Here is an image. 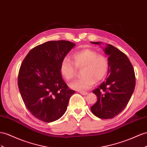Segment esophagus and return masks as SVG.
<instances>
[{"label": "esophagus", "mask_w": 147, "mask_h": 147, "mask_svg": "<svg viewBox=\"0 0 147 147\" xmlns=\"http://www.w3.org/2000/svg\"><path fill=\"white\" fill-rule=\"evenodd\" d=\"M80 94H81L82 95H84V96L87 95L88 94L87 92H84V91H80Z\"/></svg>", "instance_id": "1"}]
</instances>
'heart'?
Masks as SVG:
<instances>
[{"label": "heart", "instance_id": "heart-1", "mask_svg": "<svg viewBox=\"0 0 147 147\" xmlns=\"http://www.w3.org/2000/svg\"><path fill=\"white\" fill-rule=\"evenodd\" d=\"M73 60L78 69L83 68L82 75L84 77L70 85L71 88L79 91L88 90L92 87L96 81L102 80L109 67V62L106 56L98 55L96 51L90 49L75 53ZM74 65L67 58H64L60 64V73L67 81L72 80L76 74V68Z\"/></svg>", "mask_w": 147, "mask_h": 147}]
</instances>
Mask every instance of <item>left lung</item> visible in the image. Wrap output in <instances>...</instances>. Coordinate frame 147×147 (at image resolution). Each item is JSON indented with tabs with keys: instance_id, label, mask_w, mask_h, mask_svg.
Listing matches in <instances>:
<instances>
[{
	"instance_id": "1",
	"label": "left lung",
	"mask_w": 147,
	"mask_h": 147,
	"mask_svg": "<svg viewBox=\"0 0 147 147\" xmlns=\"http://www.w3.org/2000/svg\"><path fill=\"white\" fill-rule=\"evenodd\" d=\"M91 43L100 47L103 45ZM102 50L109 62L107 78L92 91L97 100L91 110L97 117L109 119L119 114L127 106L135 89V76L130 60L123 52L110 44H106Z\"/></svg>"
}]
</instances>
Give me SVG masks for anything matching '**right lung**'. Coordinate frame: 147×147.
I'll list each match as a JSON object with an SVG mask.
<instances>
[{"instance_id":"add662e5","label":"right lung","mask_w":147,"mask_h":147,"mask_svg":"<svg viewBox=\"0 0 147 147\" xmlns=\"http://www.w3.org/2000/svg\"><path fill=\"white\" fill-rule=\"evenodd\" d=\"M76 46L68 41H50L29 51L18 76L22 98L29 112L41 121L51 122L65 114L73 90L62 79L59 66Z\"/></svg>"}]
</instances>
